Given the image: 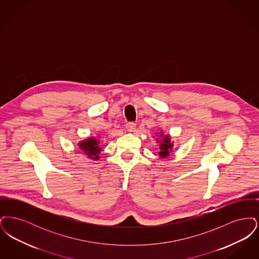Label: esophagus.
<instances>
[{"mask_svg":"<svg viewBox=\"0 0 259 259\" xmlns=\"http://www.w3.org/2000/svg\"><path fill=\"white\" fill-rule=\"evenodd\" d=\"M125 127L129 132H134L136 130V124L134 122H128Z\"/></svg>","mask_w":259,"mask_h":259,"instance_id":"obj_1","label":"esophagus"}]
</instances>
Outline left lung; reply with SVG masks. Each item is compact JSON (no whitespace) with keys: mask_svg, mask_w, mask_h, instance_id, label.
<instances>
[{"mask_svg":"<svg viewBox=\"0 0 259 259\" xmlns=\"http://www.w3.org/2000/svg\"><path fill=\"white\" fill-rule=\"evenodd\" d=\"M155 141L157 144H159V151H158L159 157L167 158L172 152V147H174V144L171 141V136L169 134L164 135L162 132H160L159 137L155 139Z\"/></svg>","mask_w":259,"mask_h":259,"instance_id":"1","label":"left lung"}]
</instances>
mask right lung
I'll return each instance as SVG.
<instances>
[{"instance_id":"add662e5","label":"right lung","mask_w":259,"mask_h":259,"mask_svg":"<svg viewBox=\"0 0 259 259\" xmlns=\"http://www.w3.org/2000/svg\"><path fill=\"white\" fill-rule=\"evenodd\" d=\"M100 138L99 137H89L85 140L79 142L77 144L80 150L87 154V157L91 160H99L100 159V152L102 148L100 146Z\"/></svg>"}]
</instances>
